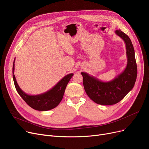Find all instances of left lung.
<instances>
[{"label":"left lung","mask_w":149,"mask_h":149,"mask_svg":"<svg viewBox=\"0 0 149 149\" xmlns=\"http://www.w3.org/2000/svg\"><path fill=\"white\" fill-rule=\"evenodd\" d=\"M126 45L127 66L123 71L109 81H101L86 72H81L84 90L88 97L101 105L118 103L134 88L137 76L135 50L130 38L121 30L115 31Z\"/></svg>","instance_id":"1"}]
</instances>
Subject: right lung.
<instances>
[{
    "instance_id": "add662e5",
    "label": "right lung",
    "mask_w": 149,
    "mask_h": 149,
    "mask_svg": "<svg viewBox=\"0 0 149 149\" xmlns=\"http://www.w3.org/2000/svg\"><path fill=\"white\" fill-rule=\"evenodd\" d=\"M14 63L15 58L13 66V77L15 87L20 96L28 105L35 110L46 111L55 108L59 104L63 97L66 86L74 74L71 73L65 76L52 89L47 92L41 94L31 95L23 92L18 85L14 74Z\"/></svg>"
}]
</instances>
